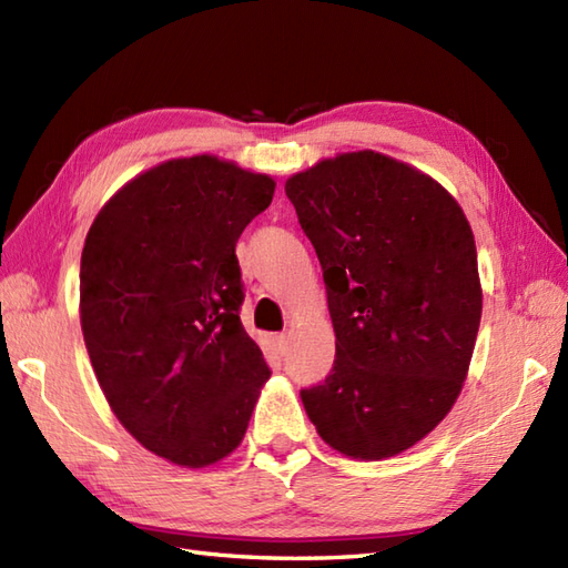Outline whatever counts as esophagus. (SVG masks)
Wrapping results in <instances>:
<instances>
[{"instance_id": "1", "label": "esophagus", "mask_w": 568, "mask_h": 568, "mask_svg": "<svg viewBox=\"0 0 568 568\" xmlns=\"http://www.w3.org/2000/svg\"><path fill=\"white\" fill-rule=\"evenodd\" d=\"M287 338H290L287 334H275V338H273L275 346H278L281 353H285V348H287Z\"/></svg>"}]
</instances>
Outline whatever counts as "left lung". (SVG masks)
<instances>
[{
  "label": "left lung",
  "mask_w": 568,
  "mask_h": 568,
  "mask_svg": "<svg viewBox=\"0 0 568 568\" xmlns=\"http://www.w3.org/2000/svg\"><path fill=\"white\" fill-rule=\"evenodd\" d=\"M285 193L320 256L336 332L305 412L341 455L394 457L457 402L481 320L477 246L438 181L373 150L293 174Z\"/></svg>",
  "instance_id": "obj_1"
}]
</instances>
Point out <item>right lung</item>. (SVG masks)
Here are the masks:
<instances>
[{
  "label": "right lung",
  "instance_id": "obj_1",
  "mask_svg": "<svg viewBox=\"0 0 568 568\" xmlns=\"http://www.w3.org/2000/svg\"><path fill=\"white\" fill-rule=\"evenodd\" d=\"M275 181L215 154L169 160L111 195L87 234L79 320L103 397L179 467L234 453L271 371L244 332L234 246Z\"/></svg>",
  "mask_w": 568,
  "mask_h": 568
}]
</instances>
